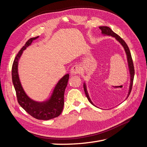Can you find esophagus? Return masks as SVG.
<instances>
[{
  "label": "esophagus",
  "mask_w": 147,
  "mask_h": 147,
  "mask_svg": "<svg viewBox=\"0 0 147 147\" xmlns=\"http://www.w3.org/2000/svg\"><path fill=\"white\" fill-rule=\"evenodd\" d=\"M80 72H81L80 67L77 64L74 65L70 69V73H71V74H72V75L78 74L79 73H80Z\"/></svg>",
  "instance_id": "obj_1"
}]
</instances>
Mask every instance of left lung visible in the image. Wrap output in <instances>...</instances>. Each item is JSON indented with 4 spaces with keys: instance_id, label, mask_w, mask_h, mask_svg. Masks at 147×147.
Wrapping results in <instances>:
<instances>
[{
    "instance_id": "obj_1",
    "label": "left lung",
    "mask_w": 147,
    "mask_h": 147,
    "mask_svg": "<svg viewBox=\"0 0 147 147\" xmlns=\"http://www.w3.org/2000/svg\"><path fill=\"white\" fill-rule=\"evenodd\" d=\"M99 29L102 30V34L110 35V36H112V37H113L116 38L117 40L121 44V45L123 47L124 50H125V52H126V55H127V62H128L129 69V72H130V75H131V83H130V86H129V92H128V96L127 97V98L128 96H129L130 92H131V90H132L133 80H134V73H135L134 67V64H133V61H132V56H131V55L129 48V47L127 45V44L126 43V42H124L123 40L118 35H117V34H115L110 28L107 27V26H100V27H99ZM83 88H84V92H85V94L87 97L88 100L90 101V102L92 105H94V104H93L92 101L91 100L90 97H89L88 93V91H87V90H86V84L84 83L83 84Z\"/></svg>"
}]
</instances>
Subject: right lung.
Listing matches in <instances>:
<instances>
[{
	"label": "right lung",
	"mask_w": 147,
	"mask_h": 147,
	"mask_svg": "<svg viewBox=\"0 0 147 147\" xmlns=\"http://www.w3.org/2000/svg\"><path fill=\"white\" fill-rule=\"evenodd\" d=\"M38 37V36L29 39L17 54L12 65V82L16 91L18 102L21 107L30 116L35 118L48 120L57 117L62 113L64 104V92L67 85L69 75H65L60 80L55 86L51 97L47 101L36 102L31 99L27 96L20 80L18 72V65L23 51L32 43L33 40Z\"/></svg>",
	"instance_id": "add662e5"
}]
</instances>
